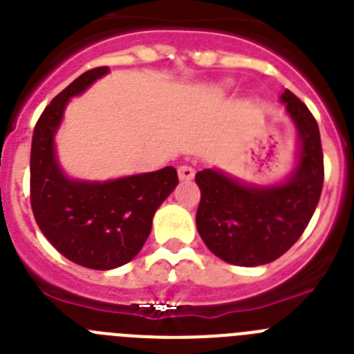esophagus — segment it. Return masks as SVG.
Segmentation results:
<instances>
[{"label":"esophagus","instance_id":"esophagus-1","mask_svg":"<svg viewBox=\"0 0 354 354\" xmlns=\"http://www.w3.org/2000/svg\"><path fill=\"white\" fill-rule=\"evenodd\" d=\"M196 171L190 165H180L178 167V176H180L181 181H190L192 178H194Z\"/></svg>","mask_w":354,"mask_h":354}]
</instances>
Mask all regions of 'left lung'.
<instances>
[{
	"instance_id": "obj_1",
	"label": "left lung",
	"mask_w": 354,
	"mask_h": 354,
	"mask_svg": "<svg viewBox=\"0 0 354 354\" xmlns=\"http://www.w3.org/2000/svg\"><path fill=\"white\" fill-rule=\"evenodd\" d=\"M281 101L299 131V164L287 183L248 187L221 171L196 174V226L208 250L233 266L254 267L287 253L312 219L324 183L321 133L312 112L288 88Z\"/></svg>"
}]
</instances>
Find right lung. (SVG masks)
Here are the masks:
<instances>
[{
	"mask_svg": "<svg viewBox=\"0 0 354 354\" xmlns=\"http://www.w3.org/2000/svg\"><path fill=\"white\" fill-rule=\"evenodd\" d=\"M109 73L94 67L67 85L41 113L30 155V203L44 236L71 262L96 270L124 266L142 250L156 208L174 187V167L104 181L64 176L55 156L53 135L69 97Z\"/></svg>",
	"mask_w": 354,
	"mask_h": 354,
	"instance_id": "1",
	"label": "right lung"
}]
</instances>
